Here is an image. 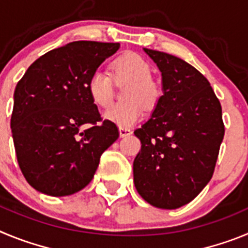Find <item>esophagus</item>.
<instances>
[{"label": "esophagus", "instance_id": "1", "mask_svg": "<svg viewBox=\"0 0 248 248\" xmlns=\"http://www.w3.org/2000/svg\"><path fill=\"white\" fill-rule=\"evenodd\" d=\"M119 134H120V137H122V138L128 137V135L131 134V130L129 128H124V126H120V128H119Z\"/></svg>", "mask_w": 248, "mask_h": 248}]
</instances>
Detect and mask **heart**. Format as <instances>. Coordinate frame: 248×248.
<instances>
[{"instance_id":"1","label":"heart","mask_w":248,"mask_h":248,"mask_svg":"<svg viewBox=\"0 0 248 248\" xmlns=\"http://www.w3.org/2000/svg\"><path fill=\"white\" fill-rule=\"evenodd\" d=\"M110 73L117 83H125L123 91L124 103L111 105L103 117L119 126H130L143 117L144 108L154 109L161 98L159 83L151 78V67L144 57L137 53H126L114 59ZM89 97L98 107H108L113 98V82L107 72L97 69L89 77ZM144 107H143L142 105Z\"/></svg>"}]
</instances>
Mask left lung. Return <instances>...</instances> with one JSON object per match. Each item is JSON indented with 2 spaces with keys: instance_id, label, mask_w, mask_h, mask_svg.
<instances>
[{
  "instance_id": "obj_1",
  "label": "left lung",
  "mask_w": 248,
  "mask_h": 248,
  "mask_svg": "<svg viewBox=\"0 0 248 248\" xmlns=\"http://www.w3.org/2000/svg\"><path fill=\"white\" fill-rule=\"evenodd\" d=\"M163 78V95L134 134V184L146 202L172 210L194 200L211 180L225 126L209 80L183 59L144 48Z\"/></svg>"
}]
</instances>
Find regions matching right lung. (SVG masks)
<instances>
[{
	"label": "right lung",
	"mask_w": 248,
	"mask_h": 248,
	"mask_svg": "<svg viewBox=\"0 0 248 248\" xmlns=\"http://www.w3.org/2000/svg\"><path fill=\"white\" fill-rule=\"evenodd\" d=\"M119 43L77 41L34 61L13 95L11 129L27 183L50 196L84 189L119 131L89 97V77ZM85 126L84 129H82Z\"/></svg>",
	"instance_id": "1"
}]
</instances>
